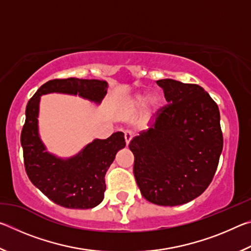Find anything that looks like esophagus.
<instances>
[{"instance_id":"esophagus-1","label":"esophagus","mask_w":251,"mask_h":251,"mask_svg":"<svg viewBox=\"0 0 251 251\" xmlns=\"http://www.w3.org/2000/svg\"><path fill=\"white\" fill-rule=\"evenodd\" d=\"M131 138H133V133H131V131H125V142L127 146H128Z\"/></svg>"}]
</instances>
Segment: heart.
Segmentation results:
<instances>
[{
  "instance_id": "heart-1",
  "label": "heart",
  "mask_w": 251,
  "mask_h": 251,
  "mask_svg": "<svg viewBox=\"0 0 251 251\" xmlns=\"http://www.w3.org/2000/svg\"><path fill=\"white\" fill-rule=\"evenodd\" d=\"M146 100V97L144 94H136L131 96L130 99L123 101L118 107V116L122 118H129L133 117L136 113H138V110L142 108ZM161 104V99L158 94H151L150 95L147 100V104L145 110L143 114V122H146L152 114H154L157 109L159 108Z\"/></svg>"
}]
</instances>
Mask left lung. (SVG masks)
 I'll return each mask as SVG.
<instances>
[{
    "label": "left lung",
    "mask_w": 251,
    "mask_h": 251,
    "mask_svg": "<svg viewBox=\"0 0 251 251\" xmlns=\"http://www.w3.org/2000/svg\"><path fill=\"white\" fill-rule=\"evenodd\" d=\"M168 104L155 123L131 139L134 176L146 201L178 206L205 192L223 151L217 104L197 84L157 80Z\"/></svg>",
    "instance_id": "8db88e82"
}]
</instances>
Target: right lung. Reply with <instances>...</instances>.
Wrapping results in <instances>:
<instances>
[{
	"label": "right lung",
	"mask_w": 251,
	"mask_h": 251,
	"mask_svg": "<svg viewBox=\"0 0 251 251\" xmlns=\"http://www.w3.org/2000/svg\"><path fill=\"white\" fill-rule=\"evenodd\" d=\"M107 87L106 80L56 78L42 85L26 105V118L21 133L25 171L32 184L59 206L90 209L100 205L106 189V172L126 143L124 134L116 131L106 139H94L71 158L50 154L39 135L41 96L49 93L78 94L100 104Z\"/></svg>",
	"instance_id": "1"
}]
</instances>
